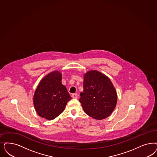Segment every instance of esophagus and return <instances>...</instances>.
<instances>
[{"label": "esophagus", "mask_w": 157, "mask_h": 157, "mask_svg": "<svg viewBox=\"0 0 157 157\" xmlns=\"http://www.w3.org/2000/svg\"><path fill=\"white\" fill-rule=\"evenodd\" d=\"M72 97L73 98H78V94H73L72 95Z\"/></svg>", "instance_id": "34e87169"}]
</instances>
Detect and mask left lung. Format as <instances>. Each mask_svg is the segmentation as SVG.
Returning a JSON list of instances; mask_svg holds the SVG:
<instances>
[{
    "label": "left lung",
    "instance_id": "8db88e82",
    "mask_svg": "<svg viewBox=\"0 0 157 157\" xmlns=\"http://www.w3.org/2000/svg\"><path fill=\"white\" fill-rule=\"evenodd\" d=\"M79 102L84 112L98 120L109 117L116 107L117 93L107 76L96 70L87 71L83 75V92Z\"/></svg>",
    "mask_w": 157,
    "mask_h": 157
}]
</instances>
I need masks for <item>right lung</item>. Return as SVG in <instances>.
<instances>
[{
	"label": "right lung",
	"instance_id": "add662e5",
	"mask_svg": "<svg viewBox=\"0 0 157 157\" xmlns=\"http://www.w3.org/2000/svg\"><path fill=\"white\" fill-rule=\"evenodd\" d=\"M61 80L62 74L59 71L51 72L39 82L35 91L34 107L38 115L44 119H55L64 111L71 99Z\"/></svg>",
	"mask_w": 157,
	"mask_h": 157
}]
</instances>
